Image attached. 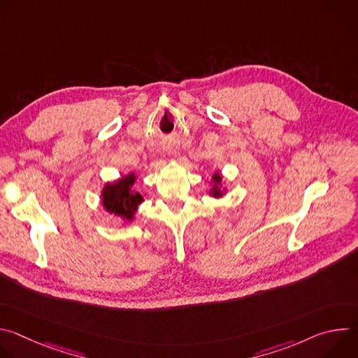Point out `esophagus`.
I'll return each instance as SVG.
<instances>
[{
	"label": "esophagus",
	"instance_id": "obj_1",
	"mask_svg": "<svg viewBox=\"0 0 358 358\" xmlns=\"http://www.w3.org/2000/svg\"><path fill=\"white\" fill-rule=\"evenodd\" d=\"M170 152H171V150H170Z\"/></svg>",
	"mask_w": 358,
	"mask_h": 358
}]
</instances>
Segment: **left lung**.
<instances>
[{
  "label": "left lung",
  "mask_w": 358,
  "mask_h": 358,
  "mask_svg": "<svg viewBox=\"0 0 358 358\" xmlns=\"http://www.w3.org/2000/svg\"><path fill=\"white\" fill-rule=\"evenodd\" d=\"M221 181H222V178H221L220 173H215V174L213 176V182H214V185H213V189H211V195L215 196V198L222 196L224 192H225V189H221V187H220V185H221Z\"/></svg>",
  "instance_id": "obj_1"
}]
</instances>
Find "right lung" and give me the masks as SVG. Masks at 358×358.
Segmentation results:
<instances>
[{"instance_id":"obj_1","label":"right lung","mask_w":358,"mask_h":358,"mask_svg":"<svg viewBox=\"0 0 358 358\" xmlns=\"http://www.w3.org/2000/svg\"><path fill=\"white\" fill-rule=\"evenodd\" d=\"M136 174L130 173L115 182H108L101 189V203L108 213L131 221L137 207L143 202L141 194L133 189Z\"/></svg>"}]
</instances>
